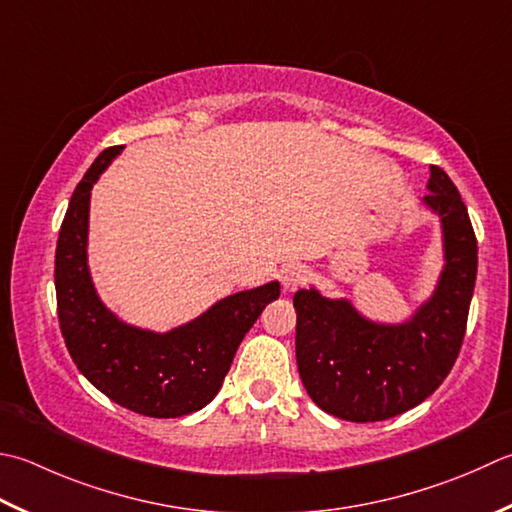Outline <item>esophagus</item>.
I'll list each match as a JSON object with an SVG mask.
<instances>
[{
	"mask_svg": "<svg viewBox=\"0 0 512 512\" xmlns=\"http://www.w3.org/2000/svg\"><path fill=\"white\" fill-rule=\"evenodd\" d=\"M306 282H308V270L304 266H290L284 270V275H282L284 293H293V290H297Z\"/></svg>",
	"mask_w": 512,
	"mask_h": 512,
	"instance_id": "obj_1",
	"label": "esophagus"
}]
</instances>
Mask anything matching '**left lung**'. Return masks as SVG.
<instances>
[{"instance_id":"8db88e82","label":"left lung","mask_w":512,"mask_h":512,"mask_svg":"<svg viewBox=\"0 0 512 512\" xmlns=\"http://www.w3.org/2000/svg\"><path fill=\"white\" fill-rule=\"evenodd\" d=\"M428 195L439 217L444 266L437 284L399 324L366 317L348 297L297 290L295 353L306 393L346 422H382L422 404L444 382L462 348L477 277V239L459 190L430 166Z\"/></svg>"}]
</instances>
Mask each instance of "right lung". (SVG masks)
Returning a JSON list of instances; mask_svg holds the SVG:
<instances>
[{
  "instance_id": "add662e5",
  "label": "right lung",
  "mask_w": 512,
  "mask_h": 512,
  "mask_svg": "<svg viewBox=\"0 0 512 512\" xmlns=\"http://www.w3.org/2000/svg\"><path fill=\"white\" fill-rule=\"evenodd\" d=\"M122 150H102L70 197L55 253L59 326L79 373L115 404L146 417H182L213 402L244 335L279 297V282L222 297L164 333L117 317L90 273L88 228L90 190Z\"/></svg>"
}]
</instances>
